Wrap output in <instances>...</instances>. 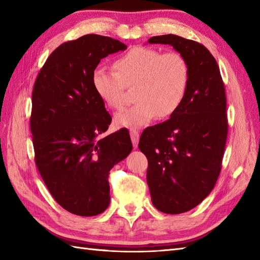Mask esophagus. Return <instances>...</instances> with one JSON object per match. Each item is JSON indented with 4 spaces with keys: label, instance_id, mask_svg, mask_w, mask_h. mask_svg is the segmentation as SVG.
Here are the masks:
<instances>
[{
    "label": "esophagus",
    "instance_id": "34e87169",
    "mask_svg": "<svg viewBox=\"0 0 260 260\" xmlns=\"http://www.w3.org/2000/svg\"><path fill=\"white\" fill-rule=\"evenodd\" d=\"M131 139H132V143H133L134 147H137V144H139V140H140V133L139 131L136 129H131Z\"/></svg>",
    "mask_w": 260,
    "mask_h": 260
}]
</instances>
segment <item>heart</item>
I'll list each match as a JSON object with an SVG mask.
<instances>
[{
    "label": "heart",
    "mask_w": 260,
    "mask_h": 260,
    "mask_svg": "<svg viewBox=\"0 0 260 260\" xmlns=\"http://www.w3.org/2000/svg\"><path fill=\"white\" fill-rule=\"evenodd\" d=\"M114 71L96 68L91 84L109 108L125 104L126 88L134 87L136 103L115 116L119 127L137 128L158 116L169 117L184 102L190 82V68L180 52H163L150 47H134L113 62Z\"/></svg>",
    "instance_id": "heart-1"
}]
</instances>
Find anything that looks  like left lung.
<instances>
[{
  "label": "left lung",
  "instance_id": "left-lung-1",
  "mask_svg": "<svg viewBox=\"0 0 260 260\" xmlns=\"http://www.w3.org/2000/svg\"><path fill=\"white\" fill-rule=\"evenodd\" d=\"M148 42L171 45L190 68L181 107L164 123L143 131L139 143L148 161L153 206L179 214L208 197L221 171L228 135L224 84L214 57L201 43L175 35L152 37Z\"/></svg>",
  "mask_w": 260,
  "mask_h": 260
}]
</instances>
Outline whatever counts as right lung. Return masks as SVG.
Returning <instances> with one entry per match:
<instances>
[{
	"label": "right lung",
	"instance_id": "right-lung-1",
	"mask_svg": "<svg viewBox=\"0 0 260 260\" xmlns=\"http://www.w3.org/2000/svg\"><path fill=\"white\" fill-rule=\"evenodd\" d=\"M126 48L98 35L64 42L33 86L30 128L37 168L54 200L77 215L107 209L109 171L133 148L127 128L102 137L112 117L91 84L101 60Z\"/></svg>",
	"mask_w": 260,
	"mask_h": 260
}]
</instances>
